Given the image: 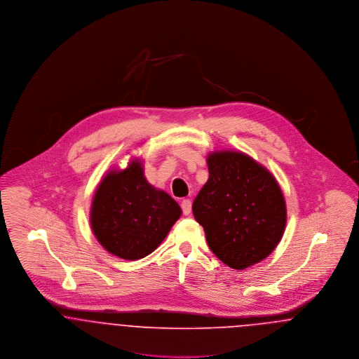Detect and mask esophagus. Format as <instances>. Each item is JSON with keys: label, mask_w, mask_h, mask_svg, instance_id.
<instances>
[{"label": "esophagus", "mask_w": 359, "mask_h": 359, "mask_svg": "<svg viewBox=\"0 0 359 359\" xmlns=\"http://www.w3.org/2000/svg\"><path fill=\"white\" fill-rule=\"evenodd\" d=\"M191 208H192V203L189 199H183L182 201V210L184 215H189L191 214Z\"/></svg>", "instance_id": "34e87169"}]
</instances>
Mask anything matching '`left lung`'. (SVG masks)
<instances>
[{"label":"left lung","mask_w":359,"mask_h":359,"mask_svg":"<svg viewBox=\"0 0 359 359\" xmlns=\"http://www.w3.org/2000/svg\"><path fill=\"white\" fill-rule=\"evenodd\" d=\"M208 180L192 203L195 219L223 264L245 269L269 256L283 237L287 211L276 179L238 152L208 156Z\"/></svg>","instance_id":"obj_1"}]
</instances>
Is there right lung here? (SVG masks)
<instances>
[{"instance_id":"add662e5","label":"right lung","mask_w":359,"mask_h":359,"mask_svg":"<svg viewBox=\"0 0 359 359\" xmlns=\"http://www.w3.org/2000/svg\"><path fill=\"white\" fill-rule=\"evenodd\" d=\"M180 214L179 205L152 187L135 161L103 179L94 195L90 222L107 252L135 261L154 252Z\"/></svg>"}]
</instances>
